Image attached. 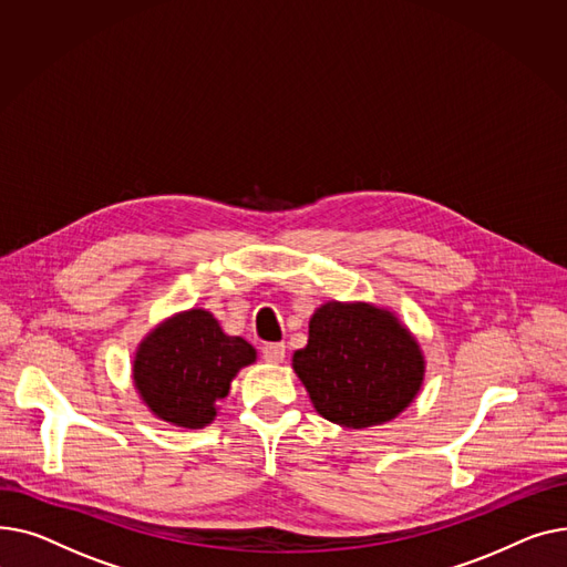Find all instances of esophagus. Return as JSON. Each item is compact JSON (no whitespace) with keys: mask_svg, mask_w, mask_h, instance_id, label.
Returning <instances> with one entry per match:
<instances>
[{"mask_svg":"<svg viewBox=\"0 0 567 567\" xmlns=\"http://www.w3.org/2000/svg\"><path fill=\"white\" fill-rule=\"evenodd\" d=\"M286 357V346L284 343H268L262 346V359L270 363H281Z\"/></svg>","mask_w":567,"mask_h":567,"instance_id":"34e87169","label":"esophagus"}]
</instances>
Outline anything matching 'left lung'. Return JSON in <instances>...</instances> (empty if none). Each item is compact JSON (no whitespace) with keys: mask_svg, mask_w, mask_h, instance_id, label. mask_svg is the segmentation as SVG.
<instances>
[{"mask_svg":"<svg viewBox=\"0 0 567 567\" xmlns=\"http://www.w3.org/2000/svg\"><path fill=\"white\" fill-rule=\"evenodd\" d=\"M311 403L327 421L369 427L401 414L423 380V357L408 329L369 305L320 307L309 343L292 357Z\"/></svg>","mask_w":567,"mask_h":567,"instance_id":"left-lung-1","label":"left lung"}]
</instances>
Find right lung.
Here are the masks:
<instances>
[{
	"label": "right lung",
	"instance_id": "1",
	"mask_svg": "<svg viewBox=\"0 0 567 567\" xmlns=\"http://www.w3.org/2000/svg\"><path fill=\"white\" fill-rule=\"evenodd\" d=\"M256 359L240 337H226L213 313L192 309L159 324L137 350L135 384L155 416L204 427L217 414L230 380Z\"/></svg>",
	"mask_w": 567,
	"mask_h": 567
}]
</instances>
